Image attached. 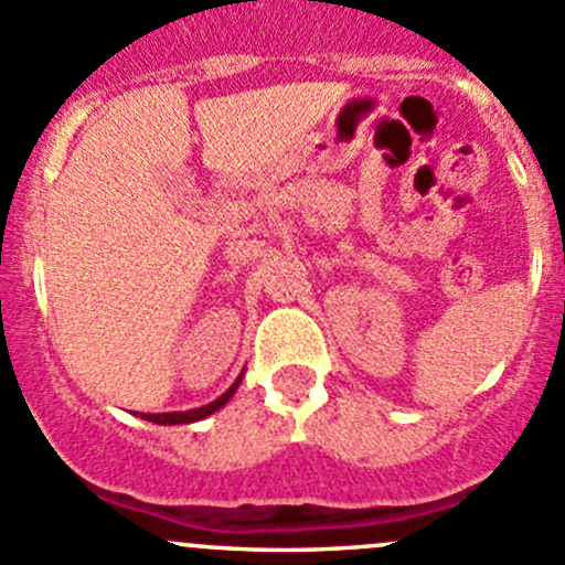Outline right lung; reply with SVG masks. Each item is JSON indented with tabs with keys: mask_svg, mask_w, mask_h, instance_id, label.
Segmentation results:
<instances>
[{
	"mask_svg": "<svg viewBox=\"0 0 565 565\" xmlns=\"http://www.w3.org/2000/svg\"><path fill=\"white\" fill-rule=\"evenodd\" d=\"M237 385H241V377H237V383L232 385L230 391L224 393V396H218L215 402L204 404V407H196V409H188V413H158V415H145L141 413V418L145 420H152V424H161V426H174V424H193V420H202L207 418L210 413H215V409L224 407L226 402L232 398V393L237 391Z\"/></svg>",
	"mask_w": 565,
	"mask_h": 565,
	"instance_id": "add662e5",
	"label": "right lung"
}]
</instances>
